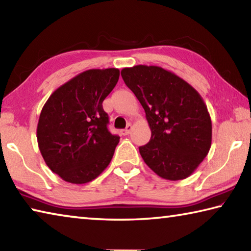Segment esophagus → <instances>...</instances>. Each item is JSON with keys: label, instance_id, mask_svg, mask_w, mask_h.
I'll list each match as a JSON object with an SVG mask.
<instances>
[{"label": "esophagus", "instance_id": "34e87169", "mask_svg": "<svg viewBox=\"0 0 251 251\" xmlns=\"http://www.w3.org/2000/svg\"><path fill=\"white\" fill-rule=\"evenodd\" d=\"M131 128H133V127H131L130 124H128V125H127V127H126L125 129H122V130H121V134L124 135V136H125V135H128V134L130 133Z\"/></svg>", "mask_w": 251, "mask_h": 251}]
</instances>
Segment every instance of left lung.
<instances>
[{"instance_id": "left-lung-1", "label": "left lung", "mask_w": 251, "mask_h": 251, "mask_svg": "<svg viewBox=\"0 0 251 251\" xmlns=\"http://www.w3.org/2000/svg\"><path fill=\"white\" fill-rule=\"evenodd\" d=\"M121 74L151 127V141L139 147L147 166L169 180L192 175L211 146V120L201 96L159 66L127 67Z\"/></svg>"}]
</instances>
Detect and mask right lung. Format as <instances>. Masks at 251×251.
Here are the masks:
<instances>
[{"label": "right lung", "instance_id": "1", "mask_svg": "<svg viewBox=\"0 0 251 251\" xmlns=\"http://www.w3.org/2000/svg\"><path fill=\"white\" fill-rule=\"evenodd\" d=\"M120 70H88L58 87L42 108L37 143L46 165L71 184H85L108 166L120 142L103 109Z\"/></svg>", "mask_w": 251, "mask_h": 251}]
</instances>
